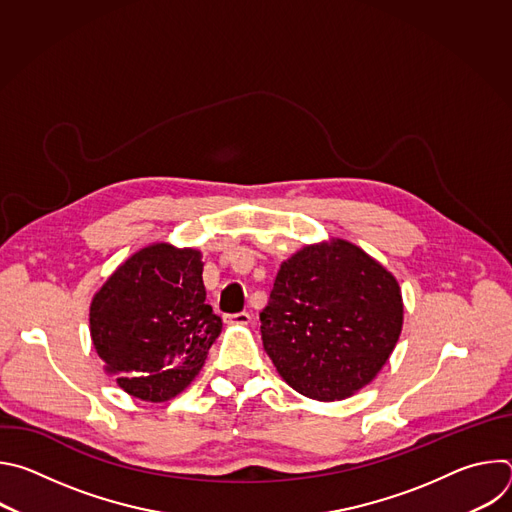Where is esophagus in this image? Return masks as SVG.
I'll return each mask as SVG.
<instances>
[{"mask_svg": "<svg viewBox=\"0 0 512 512\" xmlns=\"http://www.w3.org/2000/svg\"><path fill=\"white\" fill-rule=\"evenodd\" d=\"M229 324H239V326H247L251 322V314L249 312H239V314H229L225 318Z\"/></svg>", "mask_w": 512, "mask_h": 512, "instance_id": "34e87169", "label": "esophagus"}]
</instances>
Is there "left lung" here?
<instances>
[{"mask_svg":"<svg viewBox=\"0 0 512 512\" xmlns=\"http://www.w3.org/2000/svg\"><path fill=\"white\" fill-rule=\"evenodd\" d=\"M265 352L298 393L336 401L369 385L403 326L397 279L356 245H310L281 263L259 314Z\"/></svg>","mask_w":512,"mask_h":512,"instance_id":"left-lung-1","label":"left lung"}]
</instances>
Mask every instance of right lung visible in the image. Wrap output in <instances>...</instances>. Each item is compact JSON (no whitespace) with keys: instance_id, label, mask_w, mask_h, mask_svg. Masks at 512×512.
<instances>
[{"instance_id":"right-lung-1","label":"right lung","mask_w":512,"mask_h":512,"mask_svg":"<svg viewBox=\"0 0 512 512\" xmlns=\"http://www.w3.org/2000/svg\"><path fill=\"white\" fill-rule=\"evenodd\" d=\"M202 255L158 243L131 255L97 291L91 338L129 395L168 401L198 375L223 320L206 304Z\"/></svg>"}]
</instances>
